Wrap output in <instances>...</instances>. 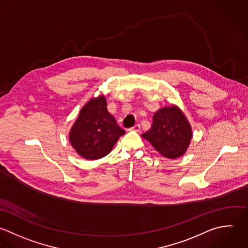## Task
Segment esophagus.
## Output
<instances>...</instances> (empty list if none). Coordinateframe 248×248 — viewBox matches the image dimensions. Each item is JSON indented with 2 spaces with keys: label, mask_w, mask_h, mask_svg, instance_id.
I'll use <instances>...</instances> for the list:
<instances>
[{
  "label": "esophagus",
  "mask_w": 248,
  "mask_h": 248,
  "mask_svg": "<svg viewBox=\"0 0 248 248\" xmlns=\"http://www.w3.org/2000/svg\"><path fill=\"white\" fill-rule=\"evenodd\" d=\"M129 130H133V131H137V132H139L140 131V125L139 124H135L134 126H132Z\"/></svg>",
  "instance_id": "1"
}]
</instances>
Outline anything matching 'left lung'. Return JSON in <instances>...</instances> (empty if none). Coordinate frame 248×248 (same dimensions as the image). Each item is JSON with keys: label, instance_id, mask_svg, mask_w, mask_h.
<instances>
[{"label": "left lung", "instance_id": "obj_1", "mask_svg": "<svg viewBox=\"0 0 248 248\" xmlns=\"http://www.w3.org/2000/svg\"><path fill=\"white\" fill-rule=\"evenodd\" d=\"M164 157L175 159L184 155L192 138L191 125L176 106L160 108L153 117L150 130L142 134Z\"/></svg>", "mask_w": 248, "mask_h": 248}]
</instances>
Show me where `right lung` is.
I'll return each instance as SVG.
<instances>
[{"mask_svg":"<svg viewBox=\"0 0 248 248\" xmlns=\"http://www.w3.org/2000/svg\"><path fill=\"white\" fill-rule=\"evenodd\" d=\"M125 131L108 112L104 95L92 98L81 109L69 132V142L76 153L86 159L107 155Z\"/></svg>","mask_w":248,"mask_h":248,"instance_id":"right-lung-1","label":"right lung"}]
</instances>
